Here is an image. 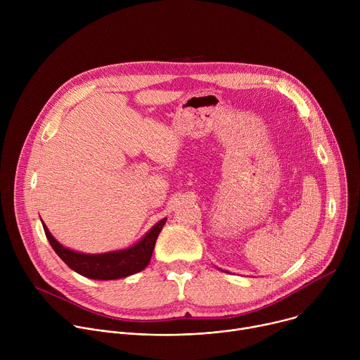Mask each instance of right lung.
<instances>
[{"label": "right lung", "mask_w": 360, "mask_h": 360, "mask_svg": "<svg viewBox=\"0 0 360 360\" xmlns=\"http://www.w3.org/2000/svg\"><path fill=\"white\" fill-rule=\"evenodd\" d=\"M167 218L157 222L132 246L105 253H82L65 248L51 235L44 222L42 226L51 246L72 271L89 279L114 281L138 274L148 266L153 246Z\"/></svg>", "instance_id": "1"}]
</instances>
